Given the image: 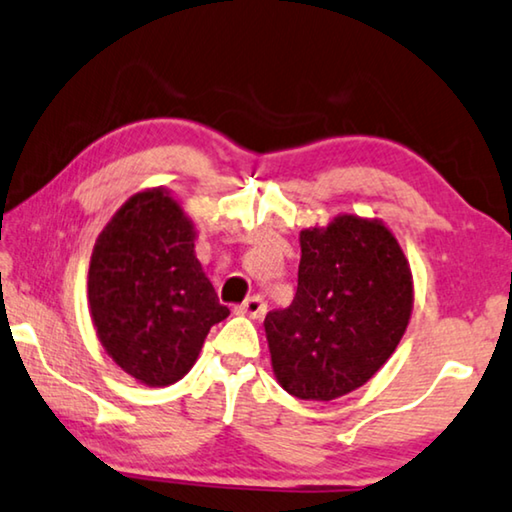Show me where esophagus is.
Listing matches in <instances>:
<instances>
[{"instance_id":"esophagus-1","label":"esophagus","mask_w":512,"mask_h":512,"mask_svg":"<svg viewBox=\"0 0 512 512\" xmlns=\"http://www.w3.org/2000/svg\"><path fill=\"white\" fill-rule=\"evenodd\" d=\"M237 312L253 316V319H262V316L266 314V300L262 296H250L248 300H243V303L237 307Z\"/></svg>"}]
</instances>
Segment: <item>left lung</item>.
Instances as JSON below:
<instances>
[{"mask_svg": "<svg viewBox=\"0 0 512 512\" xmlns=\"http://www.w3.org/2000/svg\"><path fill=\"white\" fill-rule=\"evenodd\" d=\"M298 289L264 319L278 383L305 401H332L396 351L412 312V275L380 221L337 216L300 232Z\"/></svg>", "mask_w": 512, "mask_h": 512, "instance_id": "obj_1", "label": "left lung"}]
</instances>
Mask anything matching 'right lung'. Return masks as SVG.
Returning <instances> with one entry per match:
<instances>
[{"mask_svg": "<svg viewBox=\"0 0 512 512\" xmlns=\"http://www.w3.org/2000/svg\"><path fill=\"white\" fill-rule=\"evenodd\" d=\"M193 223L161 189L129 198L95 241L88 303L113 362L150 387L189 373L230 310L202 273Z\"/></svg>", "mask_w": 512, "mask_h": 512, "instance_id": "right-lung-1", "label": "right lung"}]
</instances>
